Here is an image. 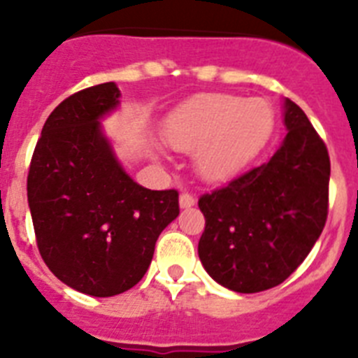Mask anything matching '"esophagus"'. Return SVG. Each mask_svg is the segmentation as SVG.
<instances>
[{"label": "esophagus", "mask_w": 358, "mask_h": 358, "mask_svg": "<svg viewBox=\"0 0 358 358\" xmlns=\"http://www.w3.org/2000/svg\"><path fill=\"white\" fill-rule=\"evenodd\" d=\"M195 204V197L194 195L189 194H181L179 195V206L182 208V210H188V208H192Z\"/></svg>", "instance_id": "esophagus-1"}]
</instances>
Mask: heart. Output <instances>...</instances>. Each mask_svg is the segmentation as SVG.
I'll list each match as a JSON object with an SVG mask.
<instances>
[{
	"instance_id": "obj_1",
	"label": "heart",
	"mask_w": 358,
	"mask_h": 358,
	"mask_svg": "<svg viewBox=\"0 0 358 358\" xmlns=\"http://www.w3.org/2000/svg\"><path fill=\"white\" fill-rule=\"evenodd\" d=\"M276 127V113L264 98L231 93H202L173 109L163 123L172 148L195 154L199 176L224 182L255 159Z\"/></svg>"
}]
</instances>
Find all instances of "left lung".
Masks as SVG:
<instances>
[{"label": "left lung", "mask_w": 358, "mask_h": 358, "mask_svg": "<svg viewBox=\"0 0 358 358\" xmlns=\"http://www.w3.org/2000/svg\"><path fill=\"white\" fill-rule=\"evenodd\" d=\"M287 136L267 163L199 199V258L233 292L280 285L303 264L328 215L330 157L310 120L283 100Z\"/></svg>", "instance_id": "8db88e82"}]
</instances>
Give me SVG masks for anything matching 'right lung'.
<instances>
[{
    "instance_id": "add662e5",
    "label": "right lung",
    "mask_w": 358,
    "mask_h": 358,
    "mask_svg": "<svg viewBox=\"0 0 358 358\" xmlns=\"http://www.w3.org/2000/svg\"><path fill=\"white\" fill-rule=\"evenodd\" d=\"M118 85L98 84L66 98L44 123L28 172L37 248L62 283L110 297L145 276L157 236L179 215L176 189L132 179L103 131L120 107Z\"/></svg>"
}]
</instances>
